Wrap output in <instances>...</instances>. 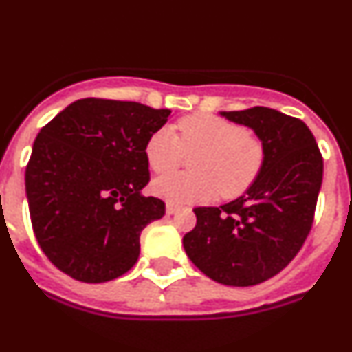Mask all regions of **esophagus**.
Returning a JSON list of instances; mask_svg holds the SVG:
<instances>
[{
    "instance_id": "34e87169",
    "label": "esophagus",
    "mask_w": 352,
    "mask_h": 352,
    "mask_svg": "<svg viewBox=\"0 0 352 352\" xmlns=\"http://www.w3.org/2000/svg\"><path fill=\"white\" fill-rule=\"evenodd\" d=\"M180 210V206L173 205V203H166V213H170V215H173V213H177Z\"/></svg>"
}]
</instances>
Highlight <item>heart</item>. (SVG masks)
<instances>
[{
  "label": "heart",
  "mask_w": 352,
  "mask_h": 352,
  "mask_svg": "<svg viewBox=\"0 0 352 352\" xmlns=\"http://www.w3.org/2000/svg\"><path fill=\"white\" fill-rule=\"evenodd\" d=\"M173 128L154 130L146 142V160L151 170L166 173L191 160L195 173H170L154 180L160 198L173 205L212 201L221 195L232 199L241 196L261 175L265 160L264 142L243 124L215 114H189Z\"/></svg>",
  "instance_id": "1"
}]
</instances>
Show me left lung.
<instances>
[{
  "label": "left lung",
  "instance_id": "1",
  "mask_svg": "<svg viewBox=\"0 0 352 352\" xmlns=\"http://www.w3.org/2000/svg\"><path fill=\"white\" fill-rule=\"evenodd\" d=\"M222 116L254 128L264 142V166L246 195L228 205L195 208L196 226L182 243L187 257L212 280L252 287L287 267L309 236L323 156L298 118L261 106Z\"/></svg>",
  "mask_w": 352,
  "mask_h": 352
}]
</instances>
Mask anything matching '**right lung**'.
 Listing matches in <instances>:
<instances>
[{
  "label": "right lung",
  "mask_w": 352,
  "mask_h": 352,
  "mask_svg": "<svg viewBox=\"0 0 352 352\" xmlns=\"http://www.w3.org/2000/svg\"><path fill=\"white\" fill-rule=\"evenodd\" d=\"M168 109L139 102L80 98L41 128L25 166L31 224L62 272L104 283L135 265L140 232L165 215L146 198V142Z\"/></svg>",
  "instance_id": "right-lung-1"
}]
</instances>
